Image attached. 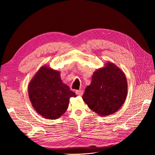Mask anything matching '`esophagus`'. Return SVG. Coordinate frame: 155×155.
<instances>
[{"mask_svg":"<svg viewBox=\"0 0 155 155\" xmlns=\"http://www.w3.org/2000/svg\"><path fill=\"white\" fill-rule=\"evenodd\" d=\"M75 93H76V94L77 95H79V96H82V95H83V94H84V92L82 91H76V92H75Z\"/></svg>","mask_w":155,"mask_h":155,"instance_id":"34e87169","label":"esophagus"}]
</instances>
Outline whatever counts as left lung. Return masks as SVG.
Here are the masks:
<instances>
[{"label":"left lung","instance_id":"left-lung-1","mask_svg":"<svg viewBox=\"0 0 155 155\" xmlns=\"http://www.w3.org/2000/svg\"><path fill=\"white\" fill-rule=\"evenodd\" d=\"M127 83L124 73L112 62L94 72L82 99L88 107L101 116L117 112L126 99Z\"/></svg>","mask_w":155,"mask_h":155}]
</instances>
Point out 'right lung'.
<instances>
[{
    "instance_id": "1",
    "label": "right lung",
    "mask_w": 155,
    "mask_h": 155,
    "mask_svg": "<svg viewBox=\"0 0 155 155\" xmlns=\"http://www.w3.org/2000/svg\"><path fill=\"white\" fill-rule=\"evenodd\" d=\"M28 88L32 107L48 119L60 117L68 107L70 97H76L69 87L63 83L60 72L46 65L36 72Z\"/></svg>"
}]
</instances>
